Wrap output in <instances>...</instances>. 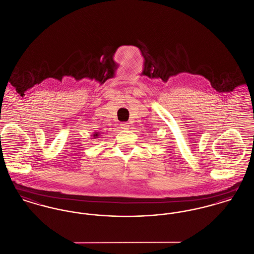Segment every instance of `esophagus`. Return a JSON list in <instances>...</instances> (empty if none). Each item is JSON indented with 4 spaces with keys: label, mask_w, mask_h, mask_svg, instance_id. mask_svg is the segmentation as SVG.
<instances>
[{
    "label": "esophagus",
    "mask_w": 254,
    "mask_h": 254,
    "mask_svg": "<svg viewBox=\"0 0 254 254\" xmlns=\"http://www.w3.org/2000/svg\"><path fill=\"white\" fill-rule=\"evenodd\" d=\"M121 128L122 129H128L129 128V125L127 124V123H123V124H121Z\"/></svg>",
    "instance_id": "esophagus-1"
}]
</instances>
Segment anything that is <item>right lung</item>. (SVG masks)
<instances>
[{
    "instance_id": "right-lung-1",
    "label": "right lung",
    "mask_w": 254,
    "mask_h": 254,
    "mask_svg": "<svg viewBox=\"0 0 254 254\" xmlns=\"http://www.w3.org/2000/svg\"><path fill=\"white\" fill-rule=\"evenodd\" d=\"M91 136L94 137V139L98 138V137L100 136V132H94V134H93V135H91Z\"/></svg>"
}]
</instances>
